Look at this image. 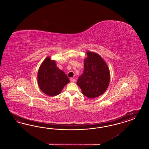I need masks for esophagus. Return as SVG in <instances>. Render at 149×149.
Wrapping results in <instances>:
<instances>
[{
  "mask_svg": "<svg viewBox=\"0 0 149 149\" xmlns=\"http://www.w3.org/2000/svg\"><path fill=\"white\" fill-rule=\"evenodd\" d=\"M70 81H71V82H75L76 80H75V79L70 78Z\"/></svg>",
  "mask_w": 149,
  "mask_h": 149,
  "instance_id": "esophagus-1",
  "label": "esophagus"
}]
</instances>
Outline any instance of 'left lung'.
Instances as JSON below:
<instances>
[{
	"label": "left lung",
	"mask_w": 149,
	"mask_h": 149,
	"mask_svg": "<svg viewBox=\"0 0 149 149\" xmlns=\"http://www.w3.org/2000/svg\"><path fill=\"white\" fill-rule=\"evenodd\" d=\"M86 53L84 72L77 84L83 95L94 98L107 90L110 82V72L107 63L99 54L91 51Z\"/></svg>",
	"instance_id": "left-lung-1"
}]
</instances>
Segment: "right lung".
I'll use <instances>...</instances> for the list:
<instances>
[{
    "label": "right lung",
    "mask_w": 149,
    "mask_h": 149,
    "mask_svg": "<svg viewBox=\"0 0 149 149\" xmlns=\"http://www.w3.org/2000/svg\"><path fill=\"white\" fill-rule=\"evenodd\" d=\"M69 81L65 72L57 67L54 61L50 57L45 58L38 73V82L41 90L47 95H57Z\"/></svg>",
    "instance_id": "right-lung-1"
}]
</instances>
